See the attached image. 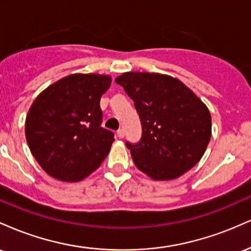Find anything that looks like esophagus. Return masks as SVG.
<instances>
[{
	"mask_svg": "<svg viewBox=\"0 0 251 251\" xmlns=\"http://www.w3.org/2000/svg\"><path fill=\"white\" fill-rule=\"evenodd\" d=\"M117 135H118V138H120V139L124 138V135H125V132H124V129H118Z\"/></svg>",
	"mask_w": 251,
	"mask_h": 251,
	"instance_id": "1",
	"label": "esophagus"
}]
</instances>
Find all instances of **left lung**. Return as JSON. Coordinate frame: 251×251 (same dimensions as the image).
<instances>
[{
    "mask_svg": "<svg viewBox=\"0 0 251 251\" xmlns=\"http://www.w3.org/2000/svg\"><path fill=\"white\" fill-rule=\"evenodd\" d=\"M116 82L134 101L142 122L140 142L126 143L135 166L154 180L176 179L194 168L211 138L205 103L165 74L126 72Z\"/></svg>",
    "mask_w": 251,
    "mask_h": 251,
    "instance_id": "left-lung-1",
    "label": "left lung"
}]
</instances>
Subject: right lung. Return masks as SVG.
<instances>
[{"instance_id": "1", "label": "right lung", "mask_w": 251, "mask_h": 251, "mask_svg": "<svg viewBox=\"0 0 251 251\" xmlns=\"http://www.w3.org/2000/svg\"><path fill=\"white\" fill-rule=\"evenodd\" d=\"M109 75L72 74L37 96L25 118L31 154L50 177L80 181L107 157L113 133L100 126V98L111 86Z\"/></svg>"}]
</instances>
